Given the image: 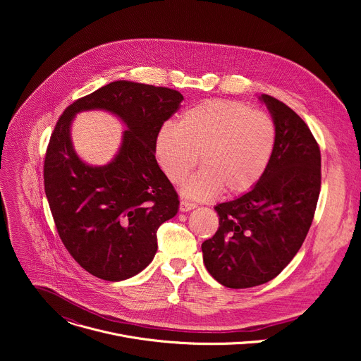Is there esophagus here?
Instances as JSON below:
<instances>
[{"label": "esophagus", "mask_w": 361, "mask_h": 361, "mask_svg": "<svg viewBox=\"0 0 361 361\" xmlns=\"http://www.w3.org/2000/svg\"><path fill=\"white\" fill-rule=\"evenodd\" d=\"M195 207H197V205L190 202V201H185V200L180 201V212H183V213H187V212H190V210H192Z\"/></svg>", "instance_id": "1"}]
</instances>
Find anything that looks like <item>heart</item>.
I'll use <instances>...</instances> for the list:
<instances>
[{"instance_id": "b5f03b06", "label": "heart", "mask_w": 361, "mask_h": 361, "mask_svg": "<svg viewBox=\"0 0 361 361\" xmlns=\"http://www.w3.org/2000/svg\"><path fill=\"white\" fill-rule=\"evenodd\" d=\"M276 145L270 116L240 101L209 99L181 113L178 124L164 123L156 135V156L171 183H180L197 164L202 167L183 184V194L210 200L251 190L267 170Z\"/></svg>"}]
</instances>
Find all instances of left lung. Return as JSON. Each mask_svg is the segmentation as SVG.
<instances>
[{
  "label": "left lung",
  "instance_id": "left-lung-1",
  "mask_svg": "<svg viewBox=\"0 0 361 361\" xmlns=\"http://www.w3.org/2000/svg\"><path fill=\"white\" fill-rule=\"evenodd\" d=\"M276 126L270 164L250 191L217 204V233L201 244L207 271L228 288L279 276L310 230L322 185L320 148L310 128L284 102L262 94Z\"/></svg>",
  "mask_w": 361,
  "mask_h": 361
}]
</instances>
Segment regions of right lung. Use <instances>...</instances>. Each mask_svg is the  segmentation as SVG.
I'll list each match as a JSON object with an SVG mask.
<instances>
[{
  "mask_svg": "<svg viewBox=\"0 0 361 361\" xmlns=\"http://www.w3.org/2000/svg\"><path fill=\"white\" fill-rule=\"evenodd\" d=\"M184 97L171 88L114 81L66 109L51 134L44 187L57 231L73 259L107 281L142 271L157 252V230L178 212V195L156 160V135ZM104 109L128 127L116 157L90 166L77 156L71 123Z\"/></svg>",
  "mask_w": 361,
  "mask_h": 361,
  "instance_id": "right-lung-1",
  "label": "right lung"
}]
</instances>
